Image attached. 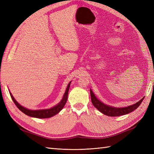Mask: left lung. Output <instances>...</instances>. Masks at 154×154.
Returning <instances> with one entry per match:
<instances>
[{
  "instance_id": "left-lung-1",
  "label": "left lung",
  "mask_w": 154,
  "mask_h": 154,
  "mask_svg": "<svg viewBox=\"0 0 154 154\" xmlns=\"http://www.w3.org/2000/svg\"><path fill=\"white\" fill-rule=\"evenodd\" d=\"M90 93L91 97V102H92L93 106L96 109H97L98 110L100 111L101 113L109 116H119L132 112V111L136 110L140 105V104L142 103L143 99H144V97H143L138 102L132 104V105L119 108L107 105V104L103 103L102 101H100L97 99L91 89H90Z\"/></svg>"
}]
</instances>
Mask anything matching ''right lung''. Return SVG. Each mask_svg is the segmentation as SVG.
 Wrapping results in <instances>:
<instances>
[{"label": "right lung", "mask_w": 154, "mask_h": 154, "mask_svg": "<svg viewBox=\"0 0 154 154\" xmlns=\"http://www.w3.org/2000/svg\"><path fill=\"white\" fill-rule=\"evenodd\" d=\"M71 83V81H70V82L68 83L66 90H65V92L63 94V97L62 98V99L61 100L60 102L57 104H56L55 106L50 108V109H39V110L28 109L27 108H25L24 106H22L21 104H20L16 100L14 97H13V95L10 91H9V93H10V94H11L13 102L14 103L16 106H17L23 113H24L25 114H26V115L29 116H31L33 118H37V119H48V118H51L52 116H55V114H58L62 109H63L65 103L67 102L69 89L70 87Z\"/></svg>", "instance_id": "1"}]
</instances>
